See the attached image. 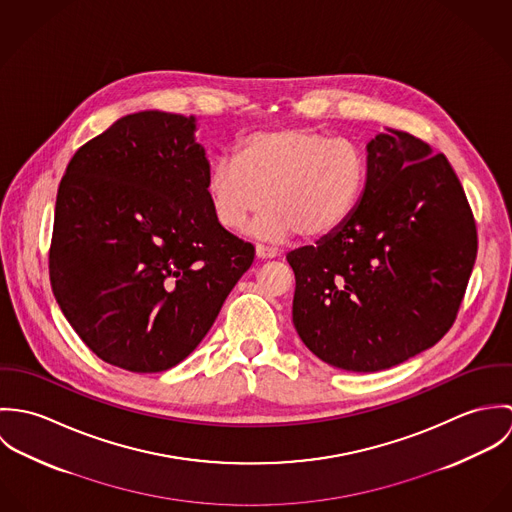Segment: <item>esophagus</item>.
Listing matches in <instances>:
<instances>
[{
  "instance_id": "obj_1",
  "label": "esophagus",
  "mask_w": 512,
  "mask_h": 512,
  "mask_svg": "<svg viewBox=\"0 0 512 512\" xmlns=\"http://www.w3.org/2000/svg\"><path fill=\"white\" fill-rule=\"evenodd\" d=\"M256 256H258V258H262V260H272V258H276V256H278V250L258 244V246H256Z\"/></svg>"
}]
</instances>
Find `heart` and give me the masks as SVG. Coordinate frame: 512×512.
Wrapping results in <instances>:
<instances>
[{
	"label": "heart",
	"mask_w": 512,
	"mask_h": 512,
	"mask_svg": "<svg viewBox=\"0 0 512 512\" xmlns=\"http://www.w3.org/2000/svg\"><path fill=\"white\" fill-rule=\"evenodd\" d=\"M366 181L365 153L321 130L290 126L246 136L234 159L217 161L207 177L215 219L238 230L264 201L250 232L284 240L299 232L323 238L355 211Z\"/></svg>",
	"instance_id": "b5f03b06"
}]
</instances>
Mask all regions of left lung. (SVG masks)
<instances>
[{"instance_id": "obj_1", "label": "left lung", "mask_w": 512, "mask_h": 512, "mask_svg": "<svg viewBox=\"0 0 512 512\" xmlns=\"http://www.w3.org/2000/svg\"><path fill=\"white\" fill-rule=\"evenodd\" d=\"M286 258L305 347L327 365L376 372L449 331L477 258V228L445 155L388 128L366 144L365 191L351 217Z\"/></svg>"}]
</instances>
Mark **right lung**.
<instances>
[{"label": "right lung", "mask_w": 512, "mask_h": 512, "mask_svg": "<svg viewBox=\"0 0 512 512\" xmlns=\"http://www.w3.org/2000/svg\"><path fill=\"white\" fill-rule=\"evenodd\" d=\"M197 120L146 110L86 142L61 179L49 250L55 299L108 365L161 372L187 359L254 246L215 219Z\"/></svg>", "instance_id": "add662e5"}]
</instances>
